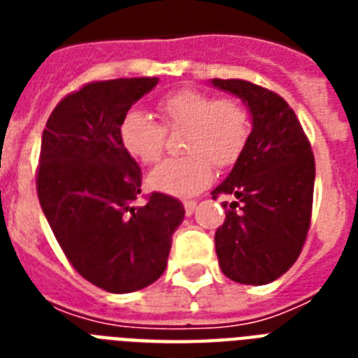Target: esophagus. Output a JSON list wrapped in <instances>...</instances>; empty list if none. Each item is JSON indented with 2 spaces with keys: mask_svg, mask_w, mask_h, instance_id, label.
<instances>
[{
  "mask_svg": "<svg viewBox=\"0 0 358 358\" xmlns=\"http://www.w3.org/2000/svg\"><path fill=\"white\" fill-rule=\"evenodd\" d=\"M184 208H185V213H187V215H191V213L195 212L196 201H185L184 202Z\"/></svg>",
  "mask_w": 358,
  "mask_h": 358,
  "instance_id": "obj_1",
  "label": "esophagus"
}]
</instances>
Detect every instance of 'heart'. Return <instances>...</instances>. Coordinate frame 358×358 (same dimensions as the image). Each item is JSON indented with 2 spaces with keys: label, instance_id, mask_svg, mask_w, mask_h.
Instances as JSON below:
<instances>
[{
  "label": "heart",
  "instance_id": "1",
  "mask_svg": "<svg viewBox=\"0 0 358 358\" xmlns=\"http://www.w3.org/2000/svg\"><path fill=\"white\" fill-rule=\"evenodd\" d=\"M163 124L143 111L124 115L119 137L124 150L143 165H156L165 154V131H184L180 150L148 176L152 189L174 196H191L213 180V165L232 167L243 154L250 135V117L234 98H217L196 89L169 94L157 103Z\"/></svg>",
  "mask_w": 358,
  "mask_h": 358
}]
</instances>
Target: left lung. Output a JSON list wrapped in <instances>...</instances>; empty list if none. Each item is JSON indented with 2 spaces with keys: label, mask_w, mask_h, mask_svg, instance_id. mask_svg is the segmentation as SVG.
<instances>
[{
  "label": "left lung",
  "mask_w": 358,
  "mask_h": 358,
  "mask_svg": "<svg viewBox=\"0 0 358 358\" xmlns=\"http://www.w3.org/2000/svg\"><path fill=\"white\" fill-rule=\"evenodd\" d=\"M247 103L252 131L223 184L212 191L236 196L215 232L221 271L234 282L277 280L299 258L308 236L316 162L294 109L277 92L245 80H213Z\"/></svg>",
  "instance_id": "left-lung-1"
}]
</instances>
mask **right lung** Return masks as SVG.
Segmentation results:
<instances>
[{
	"mask_svg": "<svg viewBox=\"0 0 358 358\" xmlns=\"http://www.w3.org/2000/svg\"><path fill=\"white\" fill-rule=\"evenodd\" d=\"M157 78L91 81L66 94L50 115L36 167V195L76 271L111 294L146 288L167 267L182 202L150 193L134 206L141 173L124 150V115Z\"/></svg>",
	"mask_w": 358,
	"mask_h": 358,
	"instance_id": "1",
	"label": "right lung"
}]
</instances>
